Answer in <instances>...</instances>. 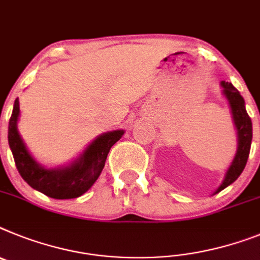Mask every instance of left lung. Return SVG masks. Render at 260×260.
<instances>
[{
  "instance_id": "8db88e82",
  "label": "left lung",
  "mask_w": 260,
  "mask_h": 260,
  "mask_svg": "<svg viewBox=\"0 0 260 260\" xmlns=\"http://www.w3.org/2000/svg\"><path fill=\"white\" fill-rule=\"evenodd\" d=\"M221 86L223 89V96L228 100L230 110H232L233 121H234L237 135H238V148H237V154L233 159L230 167L226 171L222 183L214 190L213 194L221 192V190L225 189L226 187H229L230 184H233L238 179L239 175L242 174V171L245 170L246 163H247L252 141V123L251 118L248 117L247 112H246L245 100L241 96V93L233 86L232 83L221 81Z\"/></svg>"
}]
</instances>
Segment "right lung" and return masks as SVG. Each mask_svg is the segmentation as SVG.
<instances>
[{
    "label": "right lung",
    "mask_w": 260,
    "mask_h": 260,
    "mask_svg": "<svg viewBox=\"0 0 260 260\" xmlns=\"http://www.w3.org/2000/svg\"><path fill=\"white\" fill-rule=\"evenodd\" d=\"M19 101H14L9 121V146L14 156L17 170L31 188L57 200L76 199L96 183L103 172L109 151L123 135V130L108 132L97 137L71 164L66 167L46 168L31 156L17 128Z\"/></svg>",
    "instance_id": "1"
}]
</instances>
